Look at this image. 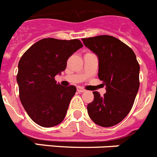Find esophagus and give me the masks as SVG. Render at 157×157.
<instances>
[{"mask_svg": "<svg viewBox=\"0 0 157 157\" xmlns=\"http://www.w3.org/2000/svg\"><path fill=\"white\" fill-rule=\"evenodd\" d=\"M77 91H78V92H79V93H83V92H85L86 90H85V89L82 88V87H80V86H78L77 87Z\"/></svg>", "mask_w": 157, "mask_h": 157, "instance_id": "34e87169", "label": "esophagus"}]
</instances>
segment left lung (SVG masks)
Here are the masks:
<instances>
[{
    "label": "left lung",
    "mask_w": 157,
    "mask_h": 157,
    "mask_svg": "<svg viewBox=\"0 0 157 157\" xmlns=\"http://www.w3.org/2000/svg\"><path fill=\"white\" fill-rule=\"evenodd\" d=\"M84 45L99 59L98 77L106 86L103 97L94 91L87 105L91 120L104 127L115 126L128 115L139 89L140 66L134 51L110 35L82 38Z\"/></svg>",
    "instance_id": "obj_1"
}]
</instances>
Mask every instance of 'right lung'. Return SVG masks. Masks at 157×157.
<instances>
[{"mask_svg":"<svg viewBox=\"0 0 157 157\" xmlns=\"http://www.w3.org/2000/svg\"><path fill=\"white\" fill-rule=\"evenodd\" d=\"M83 46L78 39L43 38L23 53L16 76L19 99L30 118L43 127L61 123L76 92L63 86L55 77L64 71L68 58Z\"/></svg>","mask_w":157,"mask_h":157,"instance_id":"add662e5","label":"right lung"}]
</instances>
